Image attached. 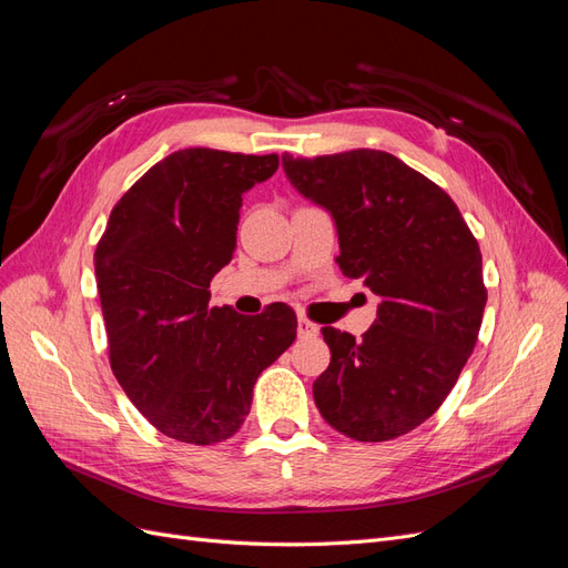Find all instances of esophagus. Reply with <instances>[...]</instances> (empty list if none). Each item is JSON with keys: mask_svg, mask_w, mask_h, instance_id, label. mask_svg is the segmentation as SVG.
<instances>
[{"mask_svg": "<svg viewBox=\"0 0 568 568\" xmlns=\"http://www.w3.org/2000/svg\"><path fill=\"white\" fill-rule=\"evenodd\" d=\"M320 334V324H315L313 320L307 317H298V336L301 338H313Z\"/></svg>", "mask_w": 568, "mask_h": 568, "instance_id": "1", "label": "esophagus"}]
</instances>
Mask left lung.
Returning <instances> with one entry per match:
<instances>
[{"instance_id": "8db88e82", "label": "left lung", "mask_w": 568, "mask_h": 568, "mask_svg": "<svg viewBox=\"0 0 568 568\" xmlns=\"http://www.w3.org/2000/svg\"><path fill=\"white\" fill-rule=\"evenodd\" d=\"M284 173L338 227V267L382 298L363 338L324 326L332 363L313 384L326 424L382 443L426 422L476 346L488 301L476 236L455 201L376 149L294 159Z\"/></svg>"}]
</instances>
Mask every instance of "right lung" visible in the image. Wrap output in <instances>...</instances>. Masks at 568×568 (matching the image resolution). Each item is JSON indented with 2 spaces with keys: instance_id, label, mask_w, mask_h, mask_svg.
I'll list each match as a JSON object with an SVG mask.
<instances>
[{
  "instance_id": "obj_1",
  "label": "right lung",
  "mask_w": 568,
  "mask_h": 568,
  "mask_svg": "<svg viewBox=\"0 0 568 568\" xmlns=\"http://www.w3.org/2000/svg\"><path fill=\"white\" fill-rule=\"evenodd\" d=\"M277 168V153L175 151L128 189L99 239L111 369L168 438L213 445L234 436L257 376L296 338L284 303L253 317L211 305L213 274L234 255L242 194Z\"/></svg>"
}]
</instances>
